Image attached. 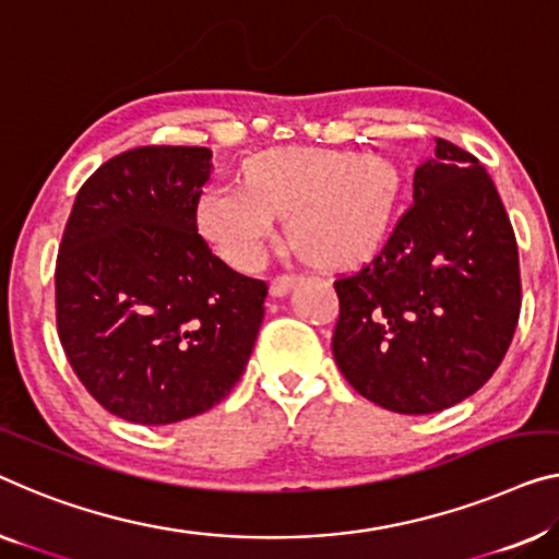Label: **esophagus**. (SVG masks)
<instances>
[{
	"label": "esophagus",
	"mask_w": 559,
	"mask_h": 559,
	"mask_svg": "<svg viewBox=\"0 0 559 559\" xmlns=\"http://www.w3.org/2000/svg\"><path fill=\"white\" fill-rule=\"evenodd\" d=\"M296 281H298V278H296V276H288V273H286V276H276V278L271 281V296H276V298L286 296L288 290L296 286Z\"/></svg>",
	"instance_id": "1"
}]
</instances>
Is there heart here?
Returning a JSON list of instances; mask_svg holds the SVG:
<instances>
[{
    "label": "heart",
    "instance_id": "obj_1",
    "mask_svg": "<svg viewBox=\"0 0 559 559\" xmlns=\"http://www.w3.org/2000/svg\"><path fill=\"white\" fill-rule=\"evenodd\" d=\"M243 182H213L195 205L200 236L240 271L263 261L278 213H286L290 236L319 261H359L386 236L399 195L389 163L319 147L255 155Z\"/></svg>",
    "mask_w": 559,
    "mask_h": 559
}]
</instances>
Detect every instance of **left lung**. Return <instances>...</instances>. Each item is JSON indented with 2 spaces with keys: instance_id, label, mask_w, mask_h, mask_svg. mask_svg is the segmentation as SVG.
Listing matches in <instances>:
<instances>
[{
  "instance_id": "1",
  "label": "left lung",
  "mask_w": 559,
  "mask_h": 559,
  "mask_svg": "<svg viewBox=\"0 0 559 559\" xmlns=\"http://www.w3.org/2000/svg\"><path fill=\"white\" fill-rule=\"evenodd\" d=\"M333 288V359L369 402L435 414L485 386L522 306L518 240L485 165L439 138L384 248Z\"/></svg>"
}]
</instances>
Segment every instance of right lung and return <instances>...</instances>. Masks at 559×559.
<instances>
[{"instance_id": "obj_1", "label": "right lung", "mask_w": 559, "mask_h": 559, "mask_svg": "<svg viewBox=\"0 0 559 559\" xmlns=\"http://www.w3.org/2000/svg\"><path fill=\"white\" fill-rule=\"evenodd\" d=\"M211 157L182 145L115 155L80 188L64 226L57 333L95 402L124 421L155 427L213 409L251 359L269 286L200 238Z\"/></svg>"}]
</instances>
